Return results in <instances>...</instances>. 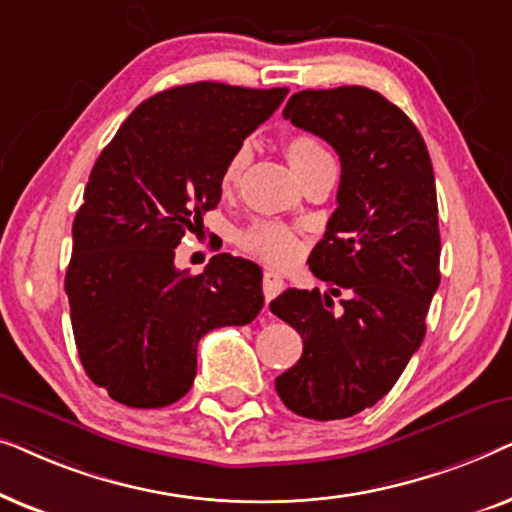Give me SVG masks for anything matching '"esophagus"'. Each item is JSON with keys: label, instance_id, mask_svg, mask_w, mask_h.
Here are the masks:
<instances>
[{"label": "esophagus", "instance_id": "34e87169", "mask_svg": "<svg viewBox=\"0 0 512 512\" xmlns=\"http://www.w3.org/2000/svg\"><path fill=\"white\" fill-rule=\"evenodd\" d=\"M282 291H284V277L275 270H265V275H263L265 303H270V300L277 298Z\"/></svg>", "mask_w": 512, "mask_h": 512}]
</instances>
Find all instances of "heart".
<instances>
[{
  "label": "heart",
  "mask_w": 512,
  "mask_h": 512,
  "mask_svg": "<svg viewBox=\"0 0 512 512\" xmlns=\"http://www.w3.org/2000/svg\"><path fill=\"white\" fill-rule=\"evenodd\" d=\"M284 153L289 158L293 172L298 174L303 181L307 174L317 170L321 165L333 163L331 153L326 151V146L319 142L317 137L310 132H293V135L284 137ZM244 165H247V149H237L233 156L228 158V163L223 165L221 172V191L230 193L240 181ZM237 244L247 254H254L256 258H263L268 263H289L298 251L296 235L291 233V228H286L279 221L258 219L249 223L247 228L237 233Z\"/></svg>",
  "instance_id": "1"
}]
</instances>
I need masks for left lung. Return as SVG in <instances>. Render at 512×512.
<instances>
[{
	"instance_id": "8db88e82",
	"label": "left lung",
	"mask_w": 512,
	"mask_h": 512,
	"mask_svg": "<svg viewBox=\"0 0 512 512\" xmlns=\"http://www.w3.org/2000/svg\"><path fill=\"white\" fill-rule=\"evenodd\" d=\"M284 118L326 139L342 174L338 209L307 261L328 293L286 289L270 303L303 338L275 387L296 415L331 422L380 401L422 345L440 284L436 179L415 123L375 90H300Z\"/></svg>"
}]
</instances>
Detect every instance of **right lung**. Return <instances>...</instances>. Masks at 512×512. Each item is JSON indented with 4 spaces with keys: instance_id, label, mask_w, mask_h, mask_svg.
<instances>
[{
    "instance_id": "add662e5",
    "label": "right lung",
    "mask_w": 512,
    "mask_h": 512,
    "mask_svg": "<svg viewBox=\"0 0 512 512\" xmlns=\"http://www.w3.org/2000/svg\"><path fill=\"white\" fill-rule=\"evenodd\" d=\"M289 90L198 81L139 104L104 146L72 226L65 291L90 380L130 408H165L193 387L198 342L263 307V272L230 254L174 268L186 230L221 200V172Z\"/></svg>"
}]
</instances>
